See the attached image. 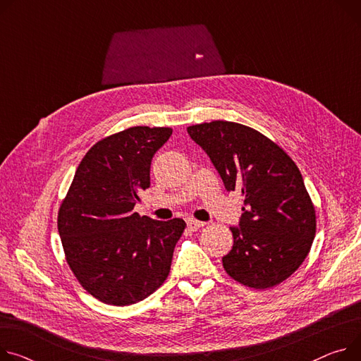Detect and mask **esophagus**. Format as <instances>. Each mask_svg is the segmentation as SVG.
<instances>
[{"label": "esophagus", "instance_id": "1", "mask_svg": "<svg viewBox=\"0 0 361 361\" xmlns=\"http://www.w3.org/2000/svg\"><path fill=\"white\" fill-rule=\"evenodd\" d=\"M186 224H188V228H189L190 231H197V230H200L201 227L205 226V223H202V221L193 219V218H188V219H186Z\"/></svg>", "mask_w": 361, "mask_h": 361}]
</instances>
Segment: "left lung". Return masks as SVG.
Wrapping results in <instances>:
<instances>
[{"mask_svg":"<svg viewBox=\"0 0 361 361\" xmlns=\"http://www.w3.org/2000/svg\"><path fill=\"white\" fill-rule=\"evenodd\" d=\"M227 190L244 207L234 244L223 257L227 274L244 286L269 289L286 281L307 259L317 231L315 207L290 156L260 131L215 120L189 126Z\"/></svg>","mask_w":361,"mask_h":361,"instance_id":"left-lung-1","label":"left lung"}]
</instances>
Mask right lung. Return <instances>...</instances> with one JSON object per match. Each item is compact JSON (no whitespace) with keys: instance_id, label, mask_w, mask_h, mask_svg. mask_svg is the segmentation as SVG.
<instances>
[{"instance_id":"1","label":"right lung","mask_w":361,"mask_h":361,"mask_svg":"<svg viewBox=\"0 0 361 361\" xmlns=\"http://www.w3.org/2000/svg\"><path fill=\"white\" fill-rule=\"evenodd\" d=\"M171 127L137 126L95 143L80 160L58 212L66 262L98 300L127 307L146 299L169 276L185 221H154L134 212L150 186L154 153Z\"/></svg>"}]
</instances>
